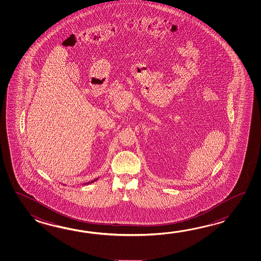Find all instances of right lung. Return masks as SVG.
<instances>
[{
    "label": "right lung",
    "instance_id": "1",
    "mask_svg": "<svg viewBox=\"0 0 261 261\" xmlns=\"http://www.w3.org/2000/svg\"><path fill=\"white\" fill-rule=\"evenodd\" d=\"M95 180H96V179H95ZM95 180H93V181H92V182H94ZM92 182H91V183H92Z\"/></svg>",
    "mask_w": 261,
    "mask_h": 261
}]
</instances>
